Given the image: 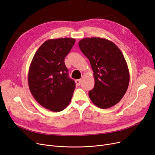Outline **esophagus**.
I'll return each mask as SVG.
<instances>
[{
	"mask_svg": "<svg viewBox=\"0 0 155 155\" xmlns=\"http://www.w3.org/2000/svg\"><path fill=\"white\" fill-rule=\"evenodd\" d=\"M75 83L77 85H80L81 84V83H82V80L81 79H78V80H75Z\"/></svg>",
	"mask_w": 155,
	"mask_h": 155,
	"instance_id": "esophagus-1",
	"label": "esophagus"
}]
</instances>
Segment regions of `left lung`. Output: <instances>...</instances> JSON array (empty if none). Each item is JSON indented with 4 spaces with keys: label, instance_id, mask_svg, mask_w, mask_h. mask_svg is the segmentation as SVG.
<instances>
[{
    "label": "left lung",
    "instance_id": "1",
    "mask_svg": "<svg viewBox=\"0 0 155 155\" xmlns=\"http://www.w3.org/2000/svg\"><path fill=\"white\" fill-rule=\"evenodd\" d=\"M78 45L94 71L95 85L88 92L91 100L101 109L114 106L123 98L129 83L124 55L114 43L104 38H84Z\"/></svg>",
    "mask_w": 155,
    "mask_h": 155
}]
</instances>
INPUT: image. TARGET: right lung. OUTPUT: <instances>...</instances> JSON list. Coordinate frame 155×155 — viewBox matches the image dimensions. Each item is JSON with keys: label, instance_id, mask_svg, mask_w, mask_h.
Returning a JSON list of instances; mask_svg holds the SVG:
<instances>
[{"label": "right lung", "instance_id": "add662e5", "mask_svg": "<svg viewBox=\"0 0 155 155\" xmlns=\"http://www.w3.org/2000/svg\"><path fill=\"white\" fill-rule=\"evenodd\" d=\"M75 39H48L38 48L31 63L28 84L36 101L46 109L60 112L70 104L75 89L64 62Z\"/></svg>", "mask_w": 155, "mask_h": 155}]
</instances>
